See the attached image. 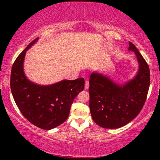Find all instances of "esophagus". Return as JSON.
<instances>
[{
    "instance_id": "esophagus-1",
    "label": "esophagus",
    "mask_w": 160,
    "mask_h": 160,
    "mask_svg": "<svg viewBox=\"0 0 160 160\" xmlns=\"http://www.w3.org/2000/svg\"><path fill=\"white\" fill-rule=\"evenodd\" d=\"M89 87V81L86 80L85 81V85H84V89H88Z\"/></svg>"
}]
</instances>
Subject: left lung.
Segmentation results:
<instances>
[{"mask_svg": "<svg viewBox=\"0 0 160 160\" xmlns=\"http://www.w3.org/2000/svg\"><path fill=\"white\" fill-rule=\"evenodd\" d=\"M128 50L134 52L138 62V71L132 79L119 84L96 71L89 77L90 113L101 128L117 129L126 125L138 115L146 102L150 85L149 68L131 42Z\"/></svg>", "mask_w": 160, "mask_h": 160, "instance_id": "left-lung-1", "label": "left lung"}]
</instances>
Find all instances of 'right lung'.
Here are the masks:
<instances>
[{"instance_id":"obj_1","label":"right lung","mask_w":160,"mask_h":160,"mask_svg":"<svg viewBox=\"0 0 160 160\" xmlns=\"http://www.w3.org/2000/svg\"><path fill=\"white\" fill-rule=\"evenodd\" d=\"M38 40L32 41L14 61L11 90L22 114L30 123L43 130H52L68 119L73 100L84 88V79H65L51 85L37 84L28 79L24 72V60L26 52Z\"/></svg>"}]
</instances>
